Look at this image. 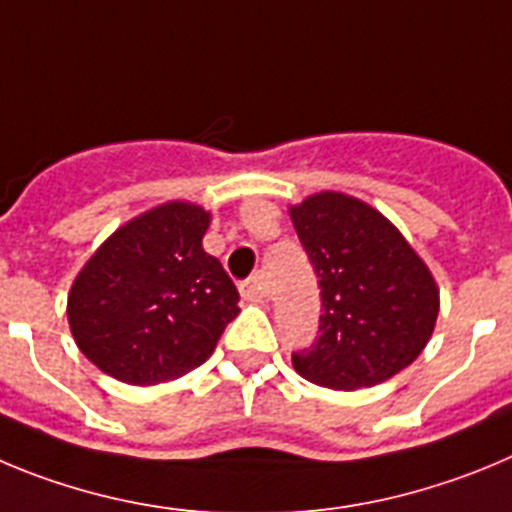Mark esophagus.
Segmentation results:
<instances>
[{
    "mask_svg": "<svg viewBox=\"0 0 512 512\" xmlns=\"http://www.w3.org/2000/svg\"><path fill=\"white\" fill-rule=\"evenodd\" d=\"M239 293H242V298H247V301H265V285H262L260 275H252L250 280H245V283L239 285Z\"/></svg>",
    "mask_w": 512,
    "mask_h": 512,
    "instance_id": "obj_1",
    "label": "esophagus"
}]
</instances>
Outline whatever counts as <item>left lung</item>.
<instances>
[{
  "label": "left lung",
  "instance_id": "8db88e82",
  "mask_svg": "<svg viewBox=\"0 0 512 512\" xmlns=\"http://www.w3.org/2000/svg\"><path fill=\"white\" fill-rule=\"evenodd\" d=\"M321 288L319 339L293 354L308 382L372 388L411 365L434 334L439 285L388 216L342 191L288 209Z\"/></svg>",
  "mask_w": 512,
  "mask_h": 512
}]
</instances>
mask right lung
I'll return each instance as SVG.
<instances>
[{
    "label": "right lung",
    "instance_id": "right-lung-1",
    "mask_svg": "<svg viewBox=\"0 0 512 512\" xmlns=\"http://www.w3.org/2000/svg\"><path fill=\"white\" fill-rule=\"evenodd\" d=\"M211 211L168 201L124 222L68 290V326L101 372L127 385L170 382L204 365L239 313L222 262L204 250Z\"/></svg>",
    "mask_w": 512,
    "mask_h": 512
}]
</instances>
